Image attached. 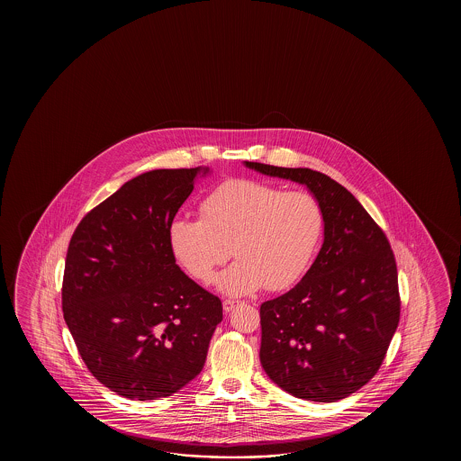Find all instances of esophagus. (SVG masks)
Returning a JSON list of instances; mask_svg holds the SVG:
<instances>
[{"label":"esophagus","instance_id":"esophagus-1","mask_svg":"<svg viewBox=\"0 0 461 461\" xmlns=\"http://www.w3.org/2000/svg\"><path fill=\"white\" fill-rule=\"evenodd\" d=\"M237 304H239V302H234V300H226V302L222 303V306H224V312H226V313H230Z\"/></svg>","mask_w":461,"mask_h":461}]
</instances>
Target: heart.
<instances>
[{"instance_id":"obj_1","label":"heart","mask_w":461,"mask_h":461,"mask_svg":"<svg viewBox=\"0 0 461 461\" xmlns=\"http://www.w3.org/2000/svg\"><path fill=\"white\" fill-rule=\"evenodd\" d=\"M201 217H177L167 229L177 264L199 282L219 265L239 260L217 278L221 292H278L296 284L321 242L324 212L308 191H285L255 179H229L199 204Z\"/></svg>"}]
</instances>
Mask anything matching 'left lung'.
<instances>
[{
    "label": "left lung",
    "instance_id": "obj_1",
    "mask_svg": "<svg viewBox=\"0 0 461 461\" xmlns=\"http://www.w3.org/2000/svg\"><path fill=\"white\" fill-rule=\"evenodd\" d=\"M245 167L304 185L324 212L323 245L310 270L260 306L262 367L298 399H344L379 371L399 324L391 244L361 203L323 173L254 161Z\"/></svg>",
    "mask_w": 461,
    "mask_h": 461
}]
</instances>
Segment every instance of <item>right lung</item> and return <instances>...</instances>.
<instances>
[{
  "instance_id": "add662e5",
  "label": "right lung",
  "mask_w": 461,
  "mask_h": 461,
  "mask_svg": "<svg viewBox=\"0 0 461 461\" xmlns=\"http://www.w3.org/2000/svg\"><path fill=\"white\" fill-rule=\"evenodd\" d=\"M209 167L153 169L78 222L62 312L88 371L131 401L167 397L203 371L222 303L176 265L167 229Z\"/></svg>"
}]
</instances>
